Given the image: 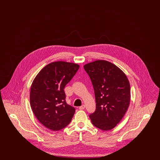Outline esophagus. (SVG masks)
Here are the masks:
<instances>
[{"label":"esophagus","mask_w":160,"mask_h":160,"mask_svg":"<svg viewBox=\"0 0 160 160\" xmlns=\"http://www.w3.org/2000/svg\"><path fill=\"white\" fill-rule=\"evenodd\" d=\"M85 108V106L84 105H82V106L79 107V109L80 110H83Z\"/></svg>","instance_id":"1"}]
</instances>
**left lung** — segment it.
<instances>
[{"mask_svg":"<svg viewBox=\"0 0 160 160\" xmlns=\"http://www.w3.org/2000/svg\"><path fill=\"white\" fill-rule=\"evenodd\" d=\"M93 87L96 109L89 115L92 124L104 131L113 129L125 114L130 101V84L121 69L108 61L84 65Z\"/></svg>","mask_w":160,"mask_h":160,"instance_id":"8db88e82","label":"left lung"}]
</instances>
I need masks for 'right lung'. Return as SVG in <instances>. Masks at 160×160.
I'll return each mask as SVG.
<instances>
[{
  "mask_svg": "<svg viewBox=\"0 0 160 160\" xmlns=\"http://www.w3.org/2000/svg\"><path fill=\"white\" fill-rule=\"evenodd\" d=\"M80 66L63 61L46 65L35 78L30 92L32 110L47 128L58 131L71 122L76 109L66 102L64 88Z\"/></svg>",
  "mask_w": 160,
  "mask_h": 160,
  "instance_id": "1",
  "label": "right lung"
}]
</instances>
